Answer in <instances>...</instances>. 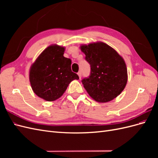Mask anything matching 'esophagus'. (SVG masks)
Segmentation results:
<instances>
[{
	"instance_id": "obj_1",
	"label": "esophagus",
	"mask_w": 158,
	"mask_h": 158,
	"mask_svg": "<svg viewBox=\"0 0 158 158\" xmlns=\"http://www.w3.org/2000/svg\"><path fill=\"white\" fill-rule=\"evenodd\" d=\"M78 76H79V78H81V77H82V73H81V72H78Z\"/></svg>"
}]
</instances>
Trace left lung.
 Instances as JSON below:
<instances>
[{"instance_id": "obj_1", "label": "left lung", "mask_w": 158, "mask_h": 158, "mask_svg": "<svg viewBox=\"0 0 158 158\" xmlns=\"http://www.w3.org/2000/svg\"><path fill=\"white\" fill-rule=\"evenodd\" d=\"M80 48L91 66L89 77L82 80L85 89L95 102L112 101L127 83L125 60L113 47L102 41L81 45Z\"/></svg>"}]
</instances>
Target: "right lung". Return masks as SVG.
Masks as SVG:
<instances>
[{
	"label": "right lung",
	"instance_id": "right-lung-1",
	"mask_svg": "<svg viewBox=\"0 0 158 158\" xmlns=\"http://www.w3.org/2000/svg\"><path fill=\"white\" fill-rule=\"evenodd\" d=\"M65 47L48 46L38 56L30 69L32 90L38 97L53 102L63 95L69 84L78 76L71 70V60L64 56Z\"/></svg>",
	"mask_w": 158,
	"mask_h": 158
}]
</instances>
